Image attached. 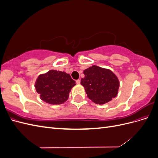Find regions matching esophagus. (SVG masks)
<instances>
[{"mask_svg": "<svg viewBox=\"0 0 158 158\" xmlns=\"http://www.w3.org/2000/svg\"><path fill=\"white\" fill-rule=\"evenodd\" d=\"M76 84H80V80L78 79V80H76Z\"/></svg>", "mask_w": 158, "mask_h": 158, "instance_id": "1", "label": "esophagus"}]
</instances>
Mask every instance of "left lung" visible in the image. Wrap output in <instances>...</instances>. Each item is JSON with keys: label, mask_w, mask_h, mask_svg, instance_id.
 <instances>
[{"label": "left lung", "mask_w": 158, "mask_h": 158, "mask_svg": "<svg viewBox=\"0 0 158 158\" xmlns=\"http://www.w3.org/2000/svg\"><path fill=\"white\" fill-rule=\"evenodd\" d=\"M84 74L80 83L88 97L95 103L104 104L117 96L119 82L110 70L94 65L84 70Z\"/></svg>", "instance_id": "8db88e82"}]
</instances>
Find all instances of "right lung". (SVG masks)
<instances>
[{
    "mask_svg": "<svg viewBox=\"0 0 158 158\" xmlns=\"http://www.w3.org/2000/svg\"><path fill=\"white\" fill-rule=\"evenodd\" d=\"M76 82L64 72L51 70L41 74L36 80L35 89L43 101L52 105L65 102Z\"/></svg>",
    "mask_w": 158,
    "mask_h": 158,
    "instance_id": "1",
    "label": "right lung"
}]
</instances>
